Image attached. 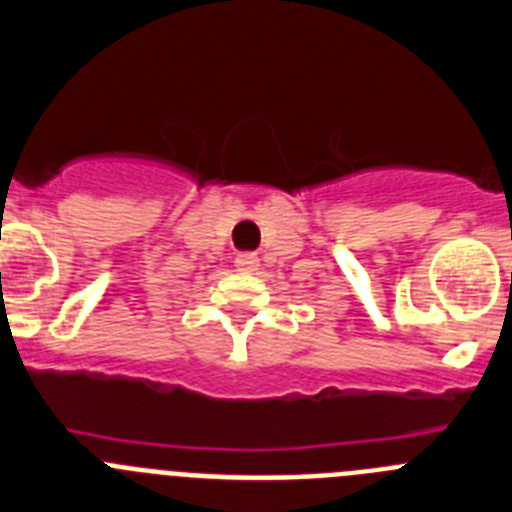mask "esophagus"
Returning a JSON list of instances; mask_svg holds the SVG:
<instances>
[{"label": "esophagus", "instance_id": "esophagus-1", "mask_svg": "<svg viewBox=\"0 0 512 512\" xmlns=\"http://www.w3.org/2000/svg\"><path fill=\"white\" fill-rule=\"evenodd\" d=\"M234 267H237L239 273H255L257 267H260V260H257L255 255H237V260H234Z\"/></svg>", "mask_w": 512, "mask_h": 512}]
</instances>
